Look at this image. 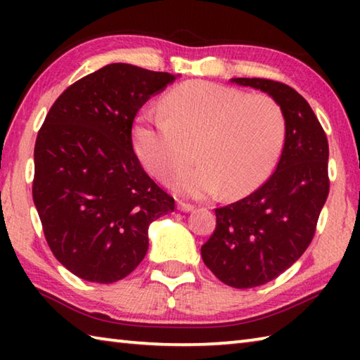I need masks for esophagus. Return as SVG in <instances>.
<instances>
[{"label": "esophagus", "instance_id": "1", "mask_svg": "<svg viewBox=\"0 0 360 360\" xmlns=\"http://www.w3.org/2000/svg\"><path fill=\"white\" fill-rule=\"evenodd\" d=\"M178 210L182 212H191L193 210V205L191 203H184V202H179L178 203Z\"/></svg>", "mask_w": 360, "mask_h": 360}]
</instances>
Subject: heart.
I'll return each instance as SVG.
<instances>
[{"mask_svg": "<svg viewBox=\"0 0 360 360\" xmlns=\"http://www.w3.org/2000/svg\"><path fill=\"white\" fill-rule=\"evenodd\" d=\"M162 117L141 114L133 125V146L144 168L168 181L202 162L174 182L193 198L222 191L240 198L255 191L281 154L285 120L275 98L206 81L181 84L160 105Z\"/></svg>", "mask_w": 360, "mask_h": 360, "instance_id": "heart-1", "label": "heart"}]
</instances>
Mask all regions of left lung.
Returning <instances> with one entry per match:
<instances>
[{
	"label": "left lung",
	"instance_id": "obj_1",
	"mask_svg": "<svg viewBox=\"0 0 360 360\" xmlns=\"http://www.w3.org/2000/svg\"><path fill=\"white\" fill-rule=\"evenodd\" d=\"M275 98L285 120L276 172L246 198L216 210V230L202 246L205 265L224 284L257 288L307 251L328 195V143L311 106L283 82L233 77Z\"/></svg>",
	"mask_w": 360,
	"mask_h": 360
}]
</instances>
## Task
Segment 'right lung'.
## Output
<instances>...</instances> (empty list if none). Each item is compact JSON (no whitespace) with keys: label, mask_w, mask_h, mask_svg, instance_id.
I'll return each instance as SVG.
<instances>
[{"label":"right lung","mask_w":360,"mask_h":360,"mask_svg":"<svg viewBox=\"0 0 360 360\" xmlns=\"http://www.w3.org/2000/svg\"><path fill=\"white\" fill-rule=\"evenodd\" d=\"M178 77L106 65L70 85L46 115L33 202L51 251L85 281L130 275L148 252L149 225L174 211L133 152L131 127L144 103Z\"/></svg>","instance_id":"right-lung-1"}]
</instances>
